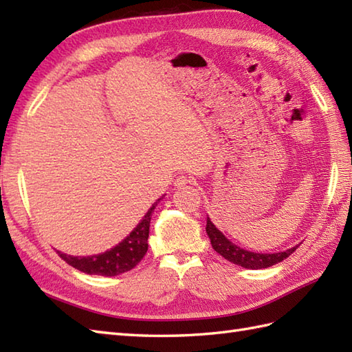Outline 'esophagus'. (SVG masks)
Returning a JSON list of instances; mask_svg holds the SVG:
<instances>
[{
    "label": "esophagus",
    "mask_w": 352,
    "mask_h": 352,
    "mask_svg": "<svg viewBox=\"0 0 352 352\" xmlns=\"http://www.w3.org/2000/svg\"><path fill=\"white\" fill-rule=\"evenodd\" d=\"M188 183H190V178L186 175H180V177H177V180L174 182V186L175 188H183V186H186Z\"/></svg>",
    "instance_id": "esophagus-1"
}]
</instances>
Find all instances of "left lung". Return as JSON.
I'll use <instances>...</instances> for the list:
<instances>
[{
    "label": "left lung",
    "mask_w": 352,
    "mask_h": 352,
    "mask_svg": "<svg viewBox=\"0 0 352 352\" xmlns=\"http://www.w3.org/2000/svg\"><path fill=\"white\" fill-rule=\"evenodd\" d=\"M207 236L210 239L213 250L219 252L223 258H227L231 263L237 266H242L245 269H265L269 266H274L280 263L284 258H287L292 252H294L298 245L294 248H289L286 251L280 252H252L248 250H243L227 239V236L222 233L221 230L216 228L212 219L207 216V226H206Z\"/></svg>",
    "instance_id": "8db88e82"
}]
</instances>
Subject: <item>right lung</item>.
<instances>
[{
    "mask_svg": "<svg viewBox=\"0 0 352 352\" xmlns=\"http://www.w3.org/2000/svg\"><path fill=\"white\" fill-rule=\"evenodd\" d=\"M162 198L157 199L155 203L149 207V210L138 223L136 228H134L122 242H119L116 246H113V248L107 250L106 252L94 254V256L86 257L68 256V254L57 251L58 256L72 267H76L78 271L89 275L115 276L130 271V269H133L142 258H144L148 251V236L149 223H151V214L155 206L160 203Z\"/></svg>",
    "mask_w": 352,
    "mask_h": 352,
    "instance_id": "obj_1",
    "label": "right lung"
}]
</instances>
